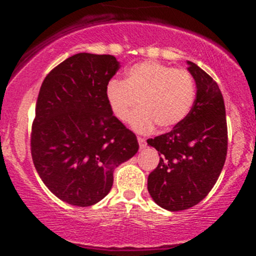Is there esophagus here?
<instances>
[{
  "mask_svg": "<svg viewBox=\"0 0 256 256\" xmlns=\"http://www.w3.org/2000/svg\"><path fill=\"white\" fill-rule=\"evenodd\" d=\"M137 140H138V143H140V149H144L146 146V140H144V138L138 137Z\"/></svg>",
  "mask_w": 256,
  "mask_h": 256,
  "instance_id": "esophagus-1",
  "label": "esophagus"
}]
</instances>
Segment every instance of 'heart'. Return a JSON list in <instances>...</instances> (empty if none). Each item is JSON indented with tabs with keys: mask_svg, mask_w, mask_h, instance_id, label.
Segmentation results:
<instances>
[{
	"mask_svg": "<svg viewBox=\"0 0 256 256\" xmlns=\"http://www.w3.org/2000/svg\"><path fill=\"white\" fill-rule=\"evenodd\" d=\"M104 95L112 114L122 122L140 104L130 125L138 132H148L155 124L171 128L183 122L195 104L196 85L186 70L143 61L126 71L124 80L110 79Z\"/></svg>",
	"mask_w": 256,
	"mask_h": 256,
	"instance_id": "b5f03b06",
	"label": "heart"
}]
</instances>
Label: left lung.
<instances>
[{
    "label": "left lung",
    "instance_id": "8db88e82",
    "mask_svg": "<svg viewBox=\"0 0 256 256\" xmlns=\"http://www.w3.org/2000/svg\"><path fill=\"white\" fill-rule=\"evenodd\" d=\"M196 83V100L183 122L165 134L146 140L161 155L148 177V192L164 210L192 208L212 190L228 152L225 104L218 84L188 61Z\"/></svg>",
    "mask_w": 256,
    "mask_h": 256
}]
</instances>
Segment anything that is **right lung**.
Instances as JSON below:
<instances>
[{"instance_id":"right-lung-1","label":"right lung","mask_w":256,"mask_h":256,"mask_svg":"<svg viewBox=\"0 0 256 256\" xmlns=\"http://www.w3.org/2000/svg\"><path fill=\"white\" fill-rule=\"evenodd\" d=\"M120 68L113 55L79 52L46 76L32 124L38 176L61 201L89 207L107 196L116 167L138 152L136 134L112 114L106 85Z\"/></svg>"}]
</instances>
